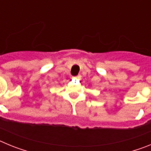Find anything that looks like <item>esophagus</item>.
<instances>
[{
  "instance_id": "esophagus-1",
  "label": "esophagus",
  "mask_w": 151,
  "mask_h": 151,
  "mask_svg": "<svg viewBox=\"0 0 151 151\" xmlns=\"http://www.w3.org/2000/svg\"><path fill=\"white\" fill-rule=\"evenodd\" d=\"M81 75H78V76H76V77H74V78H76V79H80V78H81Z\"/></svg>"
}]
</instances>
